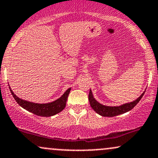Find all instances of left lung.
Listing matches in <instances>:
<instances>
[{"label": "left lung", "instance_id": "obj_1", "mask_svg": "<svg viewBox=\"0 0 158 158\" xmlns=\"http://www.w3.org/2000/svg\"><path fill=\"white\" fill-rule=\"evenodd\" d=\"M145 92L146 91L143 92V93L141 94L140 97L137 98V99L134 101V102L126 103V104L123 105V106L117 107L106 106L97 102V100L94 98L93 94H92L91 90H90L89 92V96H88V99H89L90 105V106H91V108H93L97 114H99V115L102 116V117H114V116H117L119 115V114H124L126 113V112L128 111V110H131L132 108L139 102V100L142 99Z\"/></svg>", "mask_w": 158, "mask_h": 158}]
</instances>
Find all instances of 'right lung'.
<instances>
[{
	"label": "right lung",
	"instance_id": "right-lung-1",
	"mask_svg": "<svg viewBox=\"0 0 158 158\" xmlns=\"http://www.w3.org/2000/svg\"><path fill=\"white\" fill-rule=\"evenodd\" d=\"M70 89H71L70 88H68L59 99H56L54 102L46 103V104H39V103H33L20 99L16 97L15 94L12 92V89L10 88L12 97H14V99H15V101L20 106H21L28 111L32 112L35 115L41 116V117H51V116L59 113L64 109L66 106L67 99H68V95L70 94Z\"/></svg>",
	"mask_w": 158,
	"mask_h": 158
}]
</instances>
